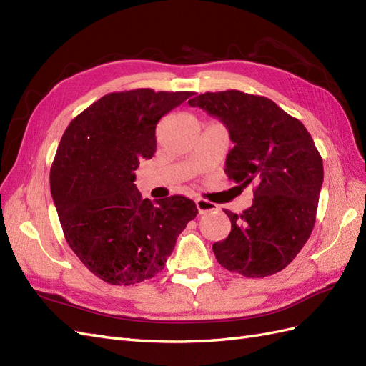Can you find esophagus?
I'll return each instance as SVG.
<instances>
[{
  "mask_svg": "<svg viewBox=\"0 0 366 366\" xmlns=\"http://www.w3.org/2000/svg\"><path fill=\"white\" fill-rule=\"evenodd\" d=\"M195 204H197V209H198V212H200V214H204V212H209V210L217 209V204L210 203L207 200H203V198H198V200H195Z\"/></svg>",
  "mask_w": 366,
  "mask_h": 366,
  "instance_id": "1",
  "label": "esophagus"
}]
</instances>
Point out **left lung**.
<instances>
[{
	"label": "left lung",
	"instance_id": "1",
	"mask_svg": "<svg viewBox=\"0 0 366 366\" xmlns=\"http://www.w3.org/2000/svg\"><path fill=\"white\" fill-rule=\"evenodd\" d=\"M226 125L234 142L226 175L239 187L253 184V203L242 214L224 210L232 229L212 246L229 272L264 278L281 272L312 235L322 157L301 120L270 99L238 90L204 93L189 101Z\"/></svg>",
	"mask_w": 366,
	"mask_h": 366
}]
</instances>
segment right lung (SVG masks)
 I'll use <instances>...</instances> for the list:
<instances>
[{
  "label": "right lung",
  "instance_id": "1",
  "mask_svg": "<svg viewBox=\"0 0 366 366\" xmlns=\"http://www.w3.org/2000/svg\"><path fill=\"white\" fill-rule=\"evenodd\" d=\"M192 94L109 93L64 132L50 171L53 202L76 257L108 284H136L162 272L177 237L198 214L189 198L152 203L134 184L140 160L157 149L159 120Z\"/></svg>",
  "mask_w": 366,
  "mask_h": 366
}]
</instances>
